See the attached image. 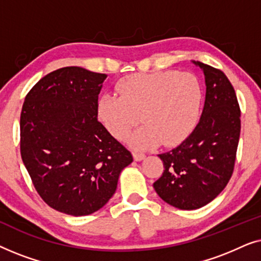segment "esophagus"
<instances>
[{
    "instance_id": "1",
    "label": "esophagus",
    "mask_w": 261,
    "mask_h": 261,
    "mask_svg": "<svg viewBox=\"0 0 261 261\" xmlns=\"http://www.w3.org/2000/svg\"><path fill=\"white\" fill-rule=\"evenodd\" d=\"M133 158H134L135 162H141V160H144L146 158V155L142 154V153L133 152Z\"/></svg>"
}]
</instances>
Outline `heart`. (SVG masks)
<instances>
[{
	"mask_svg": "<svg viewBox=\"0 0 261 261\" xmlns=\"http://www.w3.org/2000/svg\"><path fill=\"white\" fill-rule=\"evenodd\" d=\"M120 96L105 94L97 115L106 129L123 139L140 121L144 126L127 139L137 149H152L164 142L177 146L197 123L203 101L202 85L191 73L162 71L129 74L116 85Z\"/></svg>",
	"mask_w": 261,
	"mask_h": 261,
	"instance_id": "heart-1",
	"label": "heart"
}]
</instances>
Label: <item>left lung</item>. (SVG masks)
Returning a JSON list of instances; mask_svg holds the SVG:
<instances>
[{
    "label": "left lung",
    "instance_id": "obj_1",
    "mask_svg": "<svg viewBox=\"0 0 261 261\" xmlns=\"http://www.w3.org/2000/svg\"><path fill=\"white\" fill-rule=\"evenodd\" d=\"M205 101L194 132L176 148L159 154L164 172L153 188L159 197L181 210L202 208L226 188L234 170L240 138V108L226 74L201 62Z\"/></svg>",
    "mask_w": 261,
    "mask_h": 261
}]
</instances>
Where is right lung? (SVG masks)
Listing matches in <instances>:
<instances>
[{"instance_id":"add662e5","label":"right lung","mask_w":261,"mask_h":261,"mask_svg":"<svg viewBox=\"0 0 261 261\" xmlns=\"http://www.w3.org/2000/svg\"><path fill=\"white\" fill-rule=\"evenodd\" d=\"M106 78L80 66L63 67L41 78L24 98L21 158L40 197L67 215L101 209L133 162L97 120Z\"/></svg>"}]
</instances>
